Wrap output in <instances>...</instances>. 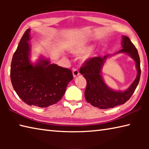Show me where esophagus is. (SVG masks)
Segmentation results:
<instances>
[{
    "label": "esophagus",
    "instance_id": "1",
    "mask_svg": "<svg viewBox=\"0 0 149 149\" xmlns=\"http://www.w3.org/2000/svg\"><path fill=\"white\" fill-rule=\"evenodd\" d=\"M72 73H73V76H74V77H77V75L79 74V70H78L76 69V68H74V69H73Z\"/></svg>",
    "mask_w": 149,
    "mask_h": 149
}]
</instances>
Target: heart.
I'll use <instances>...</instances> for the list:
<instances>
[{"label":"heart","instance_id":"1","mask_svg":"<svg viewBox=\"0 0 149 149\" xmlns=\"http://www.w3.org/2000/svg\"><path fill=\"white\" fill-rule=\"evenodd\" d=\"M91 48V47H85L83 46H79L77 47H75L74 49H73V52L75 54H81L84 53V52L87 51V50H89Z\"/></svg>","mask_w":149,"mask_h":149}]
</instances>
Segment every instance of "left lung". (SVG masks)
Returning <instances> with one entry per match:
<instances>
[{
	"instance_id": "left-lung-1",
	"label": "left lung",
	"mask_w": 149,
	"mask_h": 149,
	"mask_svg": "<svg viewBox=\"0 0 149 149\" xmlns=\"http://www.w3.org/2000/svg\"><path fill=\"white\" fill-rule=\"evenodd\" d=\"M122 38L123 49L118 51V53L124 52L129 54L135 61L137 70V75L135 81L125 91H115L110 89L102 79L100 72L106 59L109 56L108 54L103 58L95 56L87 59L80 68V73L84 75L87 81L85 98L87 102L95 107L100 109H108L123 104L130 99L139 82L141 67L138 51L129 37L123 36Z\"/></svg>"
}]
</instances>
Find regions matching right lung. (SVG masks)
<instances>
[{"mask_svg": "<svg viewBox=\"0 0 149 149\" xmlns=\"http://www.w3.org/2000/svg\"><path fill=\"white\" fill-rule=\"evenodd\" d=\"M29 31H25L12 57L10 79L14 89L24 102L41 108L60 101L73 79L71 70L41 59L35 65L29 58Z\"/></svg>", "mask_w": 149, "mask_h": 149, "instance_id": "right-lung-1", "label": "right lung"}]
</instances>
